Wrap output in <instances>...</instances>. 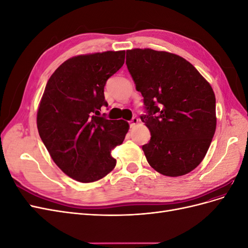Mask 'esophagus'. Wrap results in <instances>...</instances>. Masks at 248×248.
Instances as JSON below:
<instances>
[{
  "label": "esophagus",
  "mask_w": 248,
  "mask_h": 248,
  "mask_svg": "<svg viewBox=\"0 0 248 248\" xmlns=\"http://www.w3.org/2000/svg\"><path fill=\"white\" fill-rule=\"evenodd\" d=\"M138 123H139V119L138 118H132V120L129 122V125H130V127L132 128V127L136 126Z\"/></svg>",
  "instance_id": "1"
}]
</instances>
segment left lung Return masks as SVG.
<instances>
[{
    "label": "left lung",
    "instance_id": "left-lung-1",
    "mask_svg": "<svg viewBox=\"0 0 248 248\" xmlns=\"http://www.w3.org/2000/svg\"><path fill=\"white\" fill-rule=\"evenodd\" d=\"M126 65L144 97L140 120L151 132L147 161L169 177L188 174L204 159L216 129L215 95L193 65L168 51L134 48Z\"/></svg>",
    "mask_w": 248,
    "mask_h": 248
}]
</instances>
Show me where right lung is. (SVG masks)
<instances>
[{
  "instance_id": "obj_1",
  "label": "right lung",
  "mask_w": 248,
  "mask_h": 248,
  "mask_svg": "<svg viewBox=\"0 0 248 248\" xmlns=\"http://www.w3.org/2000/svg\"><path fill=\"white\" fill-rule=\"evenodd\" d=\"M125 50L80 55L49 78L37 111V128L47 151L67 176L81 183L106 177L116 167L111 150L129 124L99 117L107 80L124 64Z\"/></svg>"
}]
</instances>
